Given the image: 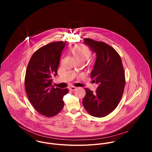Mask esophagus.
Here are the masks:
<instances>
[{"instance_id": "34e87169", "label": "esophagus", "mask_w": 152, "mask_h": 152, "mask_svg": "<svg viewBox=\"0 0 152 152\" xmlns=\"http://www.w3.org/2000/svg\"><path fill=\"white\" fill-rule=\"evenodd\" d=\"M69 90L71 91H74L76 90V87H75V86H71V87L69 88Z\"/></svg>"}]
</instances>
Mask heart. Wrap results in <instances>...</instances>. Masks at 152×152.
I'll return each mask as SVG.
<instances>
[{
  "mask_svg": "<svg viewBox=\"0 0 152 152\" xmlns=\"http://www.w3.org/2000/svg\"><path fill=\"white\" fill-rule=\"evenodd\" d=\"M72 52L78 61H85L91 55L90 50L82 46H75L72 49Z\"/></svg>",
  "mask_w": 152,
  "mask_h": 152,
  "instance_id": "heart-1",
  "label": "heart"
}]
</instances>
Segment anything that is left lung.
<instances>
[{"mask_svg":"<svg viewBox=\"0 0 152 152\" xmlns=\"http://www.w3.org/2000/svg\"><path fill=\"white\" fill-rule=\"evenodd\" d=\"M83 43L96 55L91 78L98 87L95 93L85 88L82 104L92 116L103 117L115 109L123 94L125 74L122 61L116 50L105 42L85 38Z\"/></svg>","mask_w":152,"mask_h":152,"instance_id":"left-lung-1","label":"left lung"}]
</instances>
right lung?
Returning a JSON list of instances; mask_svg holds the SVG:
<instances>
[{
    "instance_id": "add662e5",
    "label": "right lung",
    "mask_w": 152,
    "mask_h": 152,
    "mask_svg": "<svg viewBox=\"0 0 152 152\" xmlns=\"http://www.w3.org/2000/svg\"><path fill=\"white\" fill-rule=\"evenodd\" d=\"M65 46L66 42L58 41L40 48L32 55L26 69L25 84L28 99L39 113L48 117L62 110L63 97L69 92L67 88H55L52 83L58 75Z\"/></svg>"
}]
</instances>
